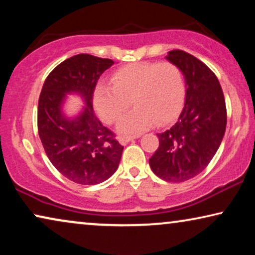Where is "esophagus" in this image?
Instances as JSON below:
<instances>
[{
	"mask_svg": "<svg viewBox=\"0 0 255 255\" xmlns=\"http://www.w3.org/2000/svg\"><path fill=\"white\" fill-rule=\"evenodd\" d=\"M133 140V137H120L118 138V141H120L121 145H127L128 142Z\"/></svg>",
	"mask_w": 255,
	"mask_h": 255,
	"instance_id": "esophagus-1",
	"label": "esophagus"
}]
</instances>
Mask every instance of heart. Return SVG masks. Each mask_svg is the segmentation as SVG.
Masks as SVG:
<instances>
[{
  "label": "heart",
  "instance_id": "1",
  "mask_svg": "<svg viewBox=\"0 0 255 255\" xmlns=\"http://www.w3.org/2000/svg\"><path fill=\"white\" fill-rule=\"evenodd\" d=\"M111 86L100 85L94 90L93 102L104 123L113 124L133 104L117 124L123 134H135L155 123L172 122L181 110L186 83L181 69L172 62H134L117 69Z\"/></svg>",
  "mask_w": 255,
  "mask_h": 255
}]
</instances>
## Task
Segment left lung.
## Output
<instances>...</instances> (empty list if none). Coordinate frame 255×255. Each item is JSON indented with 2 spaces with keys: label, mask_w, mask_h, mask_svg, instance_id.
<instances>
[{
  "label": "left lung",
  "mask_w": 255,
  "mask_h": 255,
  "mask_svg": "<svg viewBox=\"0 0 255 255\" xmlns=\"http://www.w3.org/2000/svg\"><path fill=\"white\" fill-rule=\"evenodd\" d=\"M166 59L181 69L186 82L184 107L176 123L158 133L159 147L149 159L152 172L168 182L193 179L209 165L226 128L222 87L207 65L174 50Z\"/></svg>",
  "instance_id": "1"
}]
</instances>
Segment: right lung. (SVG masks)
<instances>
[{
	"instance_id": "1",
	"label": "right lung",
	"mask_w": 255,
	"mask_h": 255,
	"mask_svg": "<svg viewBox=\"0 0 255 255\" xmlns=\"http://www.w3.org/2000/svg\"><path fill=\"white\" fill-rule=\"evenodd\" d=\"M115 62L90 54L62 61L45 80L38 103V132L55 168L75 183L92 186L116 172L123 146L97 120L93 94L97 80ZM68 95L84 103L74 115L65 111Z\"/></svg>"
}]
</instances>
